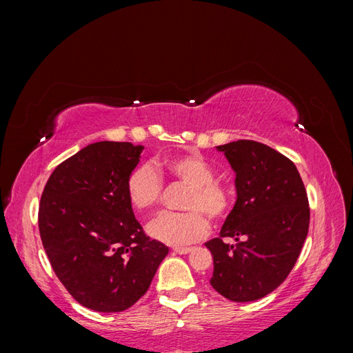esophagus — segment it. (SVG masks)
I'll use <instances>...</instances> for the list:
<instances>
[{"label":"esophagus","mask_w":353,"mask_h":353,"mask_svg":"<svg viewBox=\"0 0 353 353\" xmlns=\"http://www.w3.org/2000/svg\"><path fill=\"white\" fill-rule=\"evenodd\" d=\"M174 252L178 253V254H188V253L193 252V248H175Z\"/></svg>","instance_id":"esophagus-1"}]
</instances>
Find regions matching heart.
I'll list each match as a JSON object with an SVG mask.
<instances>
[{
    "label": "heart",
    "mask_w": 353,
    "mask_h": 353,
    "mask_svg": "<svg viewBox=\"0 0 353 353\" xmlns=\"http://www.w3.org/2000/svg\"><path fill=\"white\" fill-rule=\"evenodd\" d=\"M156 168L176 184L188 187L184 199V213H162L147 225L150 236L175 248H183L206 237L210 221L225 218L232 205L228 184L216 179L213 166L197 152L165 159ZM163 179L148 165L137 166L126 179V193L135 209L156 208L163 197ZM207 216L205 217L204 215Z\"/></svg>",
    "instance_id": "1"
}]
</instances>
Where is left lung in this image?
Instances as JSON below:
<instances>
[{
  "instance_id": "left-lung-1",
  "label": "left lung",
  "mask_w": 353,
  "mask_h": 353,
  "mask_svg": "<svg viewBox=\"0 0 353 353\" xmlns=\"http://www.w3.org/2000/svg\"><path fill=\"white\" fill-rule=\"evenodd\" d=\"M218 150L236 170L237 201L221 236L206 243L213 256L210 284L232 302L258 301L287 279L301 254L309 228L307 194L294 163L270 145L239 140Z\"/></svg>"
}]
</instances>
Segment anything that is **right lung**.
Returning <instances> with one entry per match:
<instances>
[{
  "label": "right lung",
  "mask_w": 353,
  "mask_h": 353,
  "mask_svg": "<svg viewBox=\"0 0 353 353\" xmlns=\"http://www.w3.org/2000/svg\"><path fill=\"white\" fill-rule=\"evenodd\" d=\"M141 150L132 143L90 144L61 162L42 191L38 225L51 268L92 311L131 307L169 252L145 236L126 193Z\"/></svg>",
  "instance_id": "1"
}]
</instances>
